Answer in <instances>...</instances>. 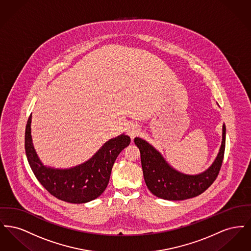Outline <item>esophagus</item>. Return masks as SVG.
Here are the masks:
<instances>
[{"instance_id": "esophagus-1", "label": "esophagus", "mask_w": 251, "mask_h": 251, "mask_svg": "<svg viewBox=\"0 0 251 251\" xmlns=\"http://www.w3.org/2000/svg\"><path fill=\"white\" fill-rule=\"evenodd\" d=\"M140 131V128L137 124H131L128 127V134L130 135L131 139H133Z\"/></svg>"}]
</instances>
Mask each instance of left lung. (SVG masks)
Wrapping results in <instances>:
<instances>
[{
  "mask_svg": "<svg viewBox=\"0 0 251 251\" xmlns=\"http://www.w3.org/2000/svg\"><path fill=\"white\" fill-rule=\"evenodd\" d=\"M222 144L214 164L199 175H185L170 167L155 149L141 138H134L141 155L144 179L149 190L154 196L167 201H183L206 191L215 181L222 166L226 126L223 124Z\"/></svg>",
  "mask_w": 251,
  "mask_h": 251,
  "instance_id": "1",
  "label": "left lung"
}]
</instances>
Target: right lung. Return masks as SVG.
<instances>
[{"label":"right lung","mask_w":251,"mask_h":251,"mask_svg":"<svg viewBox=\"0 0 251 251\" xmlns=\"http://www.w3.org/2000/svg\"><path fill=\"white\" fill-rule=\"evenodd\" d=\"M30 115L25 129V151L36 179L47 191L69 203L88 202L100 197L107 187L113 165L121 151L131 142L128 135L110 139L90 160L70 169L44 167L32 143Z\"/></svg>","instance_id":"add662e5"}]
</instances>
